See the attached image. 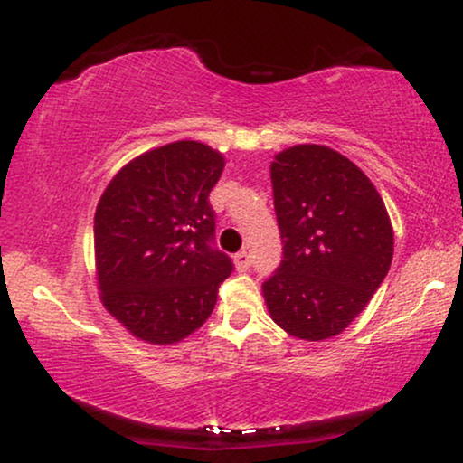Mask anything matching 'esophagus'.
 <instances>
[{
    "label": "esophagus",
    "instance_id": "1",
    "mask_svg": "<svg viewBox=\"0 0 463 463\" xmlns=\"http://www.w3.org/2000/svg\"><path fill=\"white\" fill-rule=\"evenodd\" d=\"M235 264H237V270H248L250 264H251V254L250 251H239L235 254Z\"/></svg>",
    "mask_w": 463,
    "mask_h": 463
}]
</instances>
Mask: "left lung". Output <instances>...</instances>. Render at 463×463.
<instances>
[{
  "label": "left lung",
  "mask_w": 463,
  "mask_h": 463,
  "mask_svg": "<svg viewBox=\"0 0 463 463\" xmlns=\"http://www.w3.org/2000/svg\"><path fill=\"white\" fill-rule=\"evenodd\" d=\"M283 260L262 283L277 326L324 341L347 328L383 283L393 231L373 182L326 146L288 147L270 165Z\"/></svg>",
  "instance_id": "1"
}]
</instances>
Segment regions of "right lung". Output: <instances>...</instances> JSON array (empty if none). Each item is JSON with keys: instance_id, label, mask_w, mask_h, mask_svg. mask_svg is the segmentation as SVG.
I'll use <instances>...</instances> for the list:
<instances>
[{"instance_id": "add662e5", "label": "right lung", "mask_w": 463, "mask_h": 463, "mask_svg": "<svg viewBox=\"0 0 463 463\" xmlns=\"http://www.w3.org/2000/svg\"><path fill=\"white\" fill-rule=\"evenodd\" d=\"M224 158L175 141L122 167L95 212L97 281L106 309L152 345L193 335L212 316L232 260L215 248L209 193Z\"/></svg>"}]
</instances>
